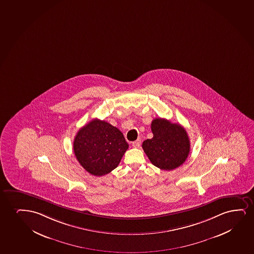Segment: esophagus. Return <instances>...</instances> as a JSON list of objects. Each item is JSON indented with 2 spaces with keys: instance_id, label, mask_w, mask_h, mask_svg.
<instances>
[{
  "instance_id": "esophagus-1",
  "label": "esophagus",
  "mask_w": 254,
  "mask_h": 254,
  "mask_svg": "<svg viewBox=\"0 0 254 254\" xmlns=\"http://www.w3.org/2000/svg\"><path fill=\"white\" fill-rule=\"evenodd\" d=\"M132 145L133 147H135V148H138V147L140 146V145H141V139H140V138H138V139L135 140V141L132 142Z\"/></svg>"
}]
</instances>
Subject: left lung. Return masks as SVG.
Here are the masks:
<instances>
[{"instance_id": "obj_1", "label": "left lung", "mask_w": 254, "mask_h": 254, "mask_svg": "<svg viewBox=\"0 0 254 254\" xmlns=\"http://www.w3.org/2000/svg\"><path fill=\"white\" fill-rule=\"evenodd\" d=\"M151 128L153 137L143 142L142 148L152 165L165 171L183 165L190 150V138L184 127L165 119L156 118Z\"/></svg>"}]
</instances>
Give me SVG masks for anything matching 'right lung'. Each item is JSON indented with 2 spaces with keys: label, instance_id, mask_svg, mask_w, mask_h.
<instances>
[{
  "label": "right lung",
  "instance_id": "add662e5",
  "mask_svg": "<svg viewBox=\"0 0 254 254\" xmlns=\"http://www.w3.org/2000/svg\"><path fill=\"white\" fill-rule=\"evenodd\" d=\"M128 144L117 127L94 119L76 133L73 149L77 161L87 172L101 177L118 166Z\"/></svg>",
  "mask_w": 254,
  "mask_h": 254
}]
</instances>
